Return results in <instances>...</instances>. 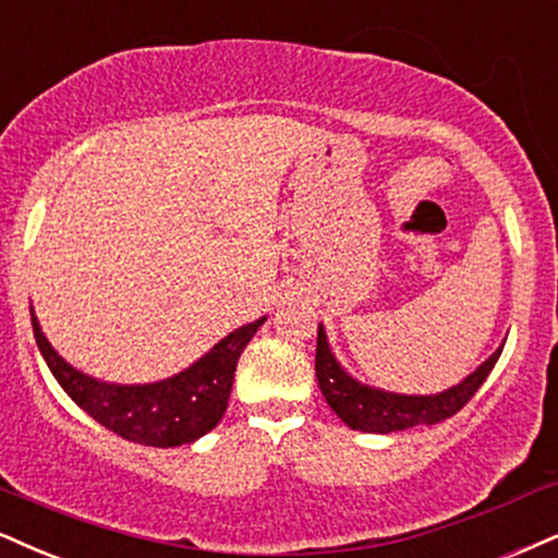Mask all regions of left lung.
<instances>
[{
    "instance_id": "8db88e82",
    "label": "left lung",
    "mask_w": 558,
    "mask_h": 558,
    "mask_svg": "<svg viewBox=\"0 0 558 558\" xmlns=\"http://www.w3.org/2000/svg\"><path fill=\"white\" fill-rule=\"evenodd\" d=\"M501 347L486 360L476 373L465 377L456 388L445 390L437 396H396L385 393V390L367 388L352 380L339 362L333 360L331 349H328L326 333L318 326V347H315V375H318L320 393L339 414L343 424L360 432H377V435H388V432L411 429L418 424H437L458 414L465 403L476 396V390L484 385L486 375L497 364Z\"/></svg>"
}]
</instances>
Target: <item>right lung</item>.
<instances>
[{
    "instance_id": "add662e5",
    "label": "right lung",
    "mask_w": 558,
    "mask_h": 558,
    "mask_svg": "<svg viewBox=\"0 0 558 558\" xmlns=\"http://www.w3.org/2000/svg\"><path fill=\"white\" fill-rule=\"evenodd\" d=\"M31 320L48 369L82 411L129 442L178 447L194 442L219 424L240 354L266 318L238 328L181 375L153 385H111L77 373L53 352L33 313Z\"/></svg>"
}]
</instances>
